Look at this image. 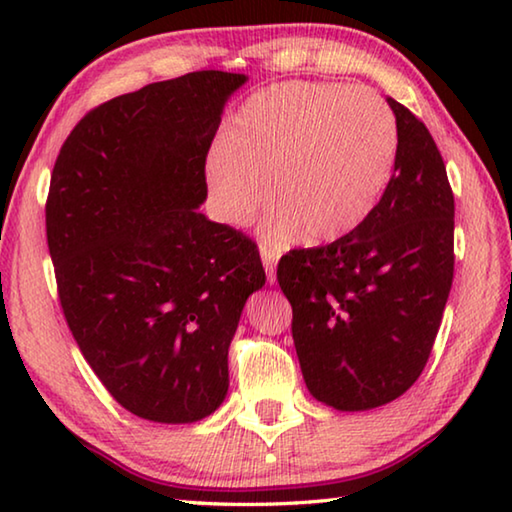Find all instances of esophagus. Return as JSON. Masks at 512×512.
Wrapping results in <instances>:
<instances>
[{
	"mask_svg": "<svg viewBox=\"0 0 512 512\" xmlns=\"http://www.w3.org/2000/svg\"><path fill=\"white\" fill-rule=\"evenodd\" d=\"M259 257H262V264L266 268V277H268V284H275V266H277V255L273 248L262 246L259 248Z\"/></svg>",
	"mask_w": 512,
	"mask_h": 512,
	"instance_id": "1",
	"label": "esophagus"
}]
</instances>
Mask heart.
<instances>
[{
  "mask_svg": "<svg viewBox=\"0 0 512 512\" xmlns=\"http://www.w3.org/2000/svg\"><path fill=\"white\" fill-rule=\"evenodd\" d=\"M400 133L391 108L368 88L289 81L241 103L205 155L203 176L223 223L250 221L277 203L262 230L282 244L302 230L332 244L366 225L391 185Z\"/></svg>",
  "mask_w": 512,
  "mask_h": 512,
  "instance_id": "heart-1",
  "label": "heart"
}]
</instances>
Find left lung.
Returning a JSON list of instances; mask_svg holds the SVG:
<instances>
[{"instance_id":"obj_1","label":"left lung","mask_w":512,"mask_h":512,"mask_svg":"<svg viewBox=\"0 0 512 512\" xmlns=\"http://www.w3.org/2000/svg\"><path fill=\"white\" fill-rule=\"evenodd\" d=\"M400 151L363 228L291 250L277 282L293 309L302 377L318 402L368 411L409 391L427 366L454 277V194L427 126L388 97Z\"/></svg>"}]
</instances>
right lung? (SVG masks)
Listing matches in <instances>:
<instances>
[{
    "instance_id": "obj_1",
    "label": "right lung",
    "mask_w": 512,
    "mask_h": 512,
    "mask_svg": "<svg viewBox=\"0 0 512 512\" xmlns=\"http://www.w3.org/2000/svg\"><path fill=\"white\" fill-rule=\"evenodd\" d=\"M246 74L192 72L88 112L63 144L47 244L67 325L137 418L187 424L228 395V348L266 273L257 246L198 212L205 155Z\"/></svg>"
}]
</instances>
